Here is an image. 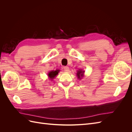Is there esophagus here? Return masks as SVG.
I'll use <instances>...</instances> for the list:
<instances>
[{
  "label": "esophagus",
  "instance_id": "esophagus-1",
  "mask_svg": "<svg viewBox=\"0 0 132 132\" xmlns=\"http://www.w3.org/2000/svg\"><path fill=\"white\" fill-rule=\"evenodd\" d=\"M64 69L65 71H68L69 70V68L67 66H65L64 67Z\"/></svg>",
  "mask_w": 132,
  "mask_h": 132
}]
</instances>
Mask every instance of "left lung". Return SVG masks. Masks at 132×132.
Instances as JSON below:
<instances>
[{
    "label": "left lung",
    "instance_id": "8db88e82",
    "mask_svg": "<svg viewBox=\"0 0 132 132\" xmlns=\"http://www.w3.org/2000/svg\"><path fill=\"white\" fill-rule=\"evenodd\" d=\"M85 71H82V70H78V72L77 73V75L78 78L79 79H81L84 77V73Z\"/></svg>",
    "mask_w": 132,
    "mask_h": 132
}]
</instances>
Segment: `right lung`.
Masks as SVG:
<instances>
[{
	"label": "right lung",
	"mask_w": 132,
	"mask_h": 132,
	"mask_svg": "<svg viewBox=\"0 0 132 132\" xmlns=\"http://www.w3.org/2000/svg\"><path fill=\"white\" fill-rule=\"evenodd\" d=\"M59 70H52V71H51L48 74V76L49 79H50V80H52V79H54L55 77H56V75H58V73L59 72Z\"/></svg>",
	"instance_id": "1"
}]
</instances>
